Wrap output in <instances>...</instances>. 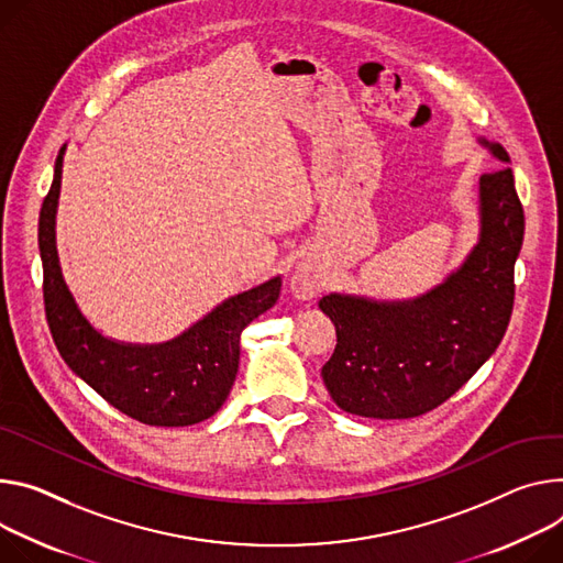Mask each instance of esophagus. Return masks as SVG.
Masks as SVG:
<instances>
[{
  "mask_svg": "<svg viewBox=\"0 0 563 563\" xmlns=\"http://www.w3.org/2000/svg\"><path fill=\"white\" fill-rule=\"evenodd\" d=\"M325 280H323V274L321 269L305 261V263H298L294 274H291V280H289V287H291V294L298 298V300H310L314 298L321 289H323Z\"/></svg>",
  "mask_w": 563,
  "mask_h": 563,
  "instance_id": "obj_1",
  "label": "esophagus"
}]
</instances>
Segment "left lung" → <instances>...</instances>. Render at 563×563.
<instances>
[{
  "label": "left lung",
  "mask_w": 563,
  "mask_h": 563,
  "mask_svg": "<svg viewBox=\"0 0 563 563\" xmlns=\"http://www.w3.org/2000/svg\"><path fill=\"white\" fill-rule=\"evenodd\" d=\"M478 143L503 166L478 179V242L442 283L413 298L330 291L319 308L336 328L323 384L345 413L406 420L433 411L498 347L515 302L526 218L496 141Z\"/></svg>",
  "instance_id": "8db88e82"
}]
</instances>
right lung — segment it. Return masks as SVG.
Returning a JSON list of instances; mask_svg holds the SVG:
<instances>
[{
	"mask_svg": "<svg viewBox=\"0 0 563 563\" xmlns=\"http://www.w3.org/2000/svg\"><path fill=\"white\" fill-rule=\"evenodd\" d=\"M65 150L42 201L37 244L44 272V308L51 336L65 364L121 413L150 427H190L216 416L227 401L240 364V334L274 308L283 278L274 276L229 296L162 343H128L106 336L78 308L58 255L56 216Z\"/></svg>",
	"mask_w": 563,
	"mask_h": 563,
	"instance_id": "obj_1",
	"label": "right lung"
}]
</instances>
